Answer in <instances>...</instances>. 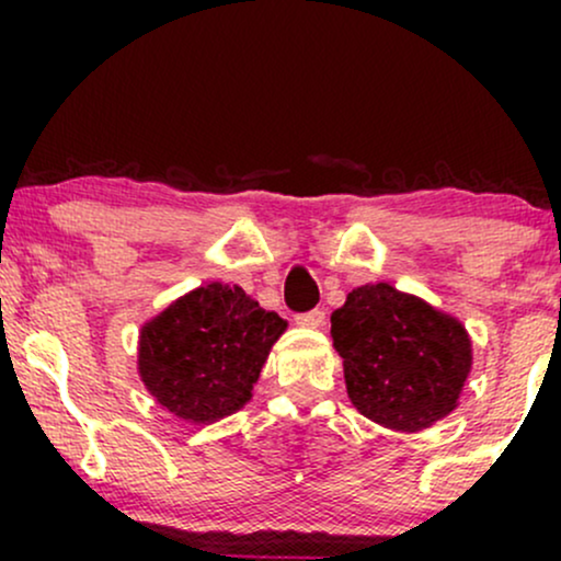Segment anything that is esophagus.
<instances>
[{
  "instance_id": "esophagus-1",
  "label": "esophagus",
  "mask_w": 561,
  "mask_h": 561,
  "mask_svg": "<svg viewBox=\"0 0 561 561\" xmlns=\"http://www.w3.org/2000/svg\"><path fill=\"white\" fill-rule=\"evenodd\" d=\"M324 321H327L324 308H313V311H306L298 317V324L313 327V330H317V327H324Z\"/></svg>"
}]
</instances>
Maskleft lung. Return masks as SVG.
I'll return each instance as SVG.
<instances>
[{
    "instance_id": "obj_1",
    "label": "left lung",
    "mask_w": 561,
    "mask_h": 561,
    "mask_svg": "<svg viewBox=\"0 0 561 561\" xmlns=\"http://www.w3.org/2000/svg\"><path fill=\"white\" fill-rule=\"evenodd\" d=\"M332 340L353 405L403 433L450 414L472 366L459 321L385 282L347 293L332 313Z\"/></svg>"
}]
</instances>
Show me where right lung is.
<instances>
[{"mask_svg": "<svg viewBox=\"0 0 561 561\" xmlns=\"http://www.w3.org/2000/svg\"><path fill=\"white\" fill-rule=\"evenodd\" d=\"M285 327L242 287H197L141 327V382L179 420L216 422L250 401Z\"/></svg>", "mask_w": 561, "mask_h": 561, "instance_id": "add662e5", "label": "right lung"}]
</instances>
